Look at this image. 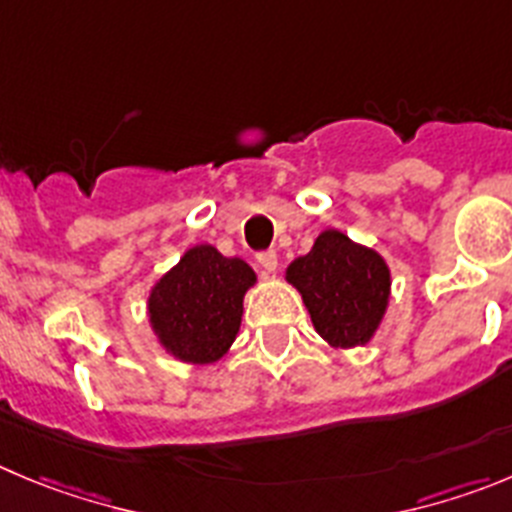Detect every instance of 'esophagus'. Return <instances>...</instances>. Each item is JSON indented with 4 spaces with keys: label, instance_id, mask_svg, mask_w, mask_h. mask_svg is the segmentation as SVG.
<instances>
[{
    "label": "esophagus",
    "instance_id": "esophagus-1",
    "mask_svg": "<svg viewBox=\"0 0 512 512\" xmlns=\"http://www.w3.org/2000/svg\"><path fill=\"white\" fill-rule=\"evenodd\" d=\"M257 267H260V270H265V272L278 270V252H275V250L257 252Z\"/></svg>",
    "mask_w": 512,
    "mask_h": 512
}]
</instances>
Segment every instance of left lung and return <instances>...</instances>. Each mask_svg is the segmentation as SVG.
<instances>
[{"instance_id": "8db88e82", "label": "left lung", "mask_w": 512, "mask_h": 512, "mask_svg": "<svg viewBox=\"0 0 512 512\" xmlns=\"http://www.w3.org/2000/svg\"><path fill=\"white\" fill-rule=\"evenodd\" d=\"M288 280L303 295L315 331L341 348L369 343L389 303L386 262L336 229H326L288 267Z\"/></svg>"}]
</instances>
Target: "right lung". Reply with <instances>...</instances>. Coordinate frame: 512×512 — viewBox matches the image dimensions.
Here are the masks:
<instances>
[{
    "label": "right lung",
    "instance_id": "right-lung-1",
    "mask_svg": "<svg viewBox=\"0 0 512 512\" xmlns=\"http://www.w3.org/2000/svg\"><path fill=\"white\" fill-rule=\"evenodd\" d=\"M252 283L255 272L240 257H224L212 245L191 247L151 290L156 336L181 361L212 364L240 331L242 298Z\"/></svg>",
    "mask_w": 512,
    "mask_h": 512
}]
</instances>
